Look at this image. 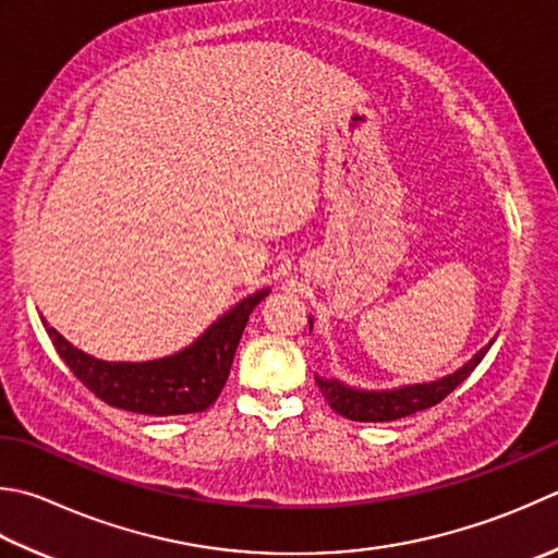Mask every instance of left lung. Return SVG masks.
<instances>
[{"label":"left lung","instance_id":"left-lung-1","mask_svg":"<svg viewBox=\"0 0 558 558\" xmlns=\"http://www.w3.org/2000/svg\"><path fill=\"white\" fill-rule=\"evenodd\" d=\"M494 343V341H490ZM488 345H484L469 363H464L457 373L447 375L438 381H428V385H409L399 389H387V391H365V389H353L345 387L343 381L338 379H324L316 375V385L324 399L329 401V407L341 413V416L351 421H365V423H381V421H397L403 416H411V413L430 409L435 403H440L452 389H457L462 381L472 375V369L482 363L484 355L488 353Z\"/></svg>","mask_w":558,"mask_h":558}]
</instances>
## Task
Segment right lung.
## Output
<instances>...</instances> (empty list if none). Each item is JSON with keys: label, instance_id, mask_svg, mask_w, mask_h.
<instances>
[{"label": "right lung", "instance_id": "1", "mask_svg": "<svg viewBox=\"0 0 558 558\" xmlns=\"http://www.w3.org/2000/svg\"><path fill=\"white\" fill-rule=\"evenodd\" d=\"M266 294L268 290L248 294L234 310L220 316L198 341L177 355L147 360V363L96 360L64 341L46 319L43 326L72 375L108 407L145 413V416H183V413L205 411L220 397L248 314Z\"/></svg>", "mask_w": 558, "mask_h": 558}]
</instances>
